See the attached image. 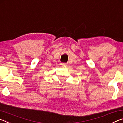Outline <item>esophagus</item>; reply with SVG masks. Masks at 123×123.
Listing matches in <instances>:
<instances>
[{
	"label": "esophagus",
	"instance_id": "esophagus-1",
	"mask_svg": "<svg viewBox=\"0 0 123 123\" xmlns=\"http://www.w3.org/2000/svg\"><path fill=\"white\" fill-rule=\"evenodd\" d=\"M62 65L64 66H67V63H62Z\"/></svg>",
	"mask_w": 123,
	"mask_h": 123
}]
</instances>
